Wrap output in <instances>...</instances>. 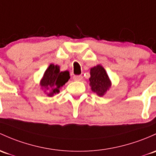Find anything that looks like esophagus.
<instances>
[{
	"label": "esophagus",
	"mask_w": 156,
	"mask_h": 156,
	"mask_svg": "<svg viewBox=\"0 0 156 156\" xmlns=\"http://www.w3.org/2000/svg\"><path fill=\"white\" fill-rule=\"evenodd\" d=\"M73 79L75 81H80V80L83 79V76H82L81 75H74V76H73Z\"/></svg>",
	"instance_id": "34e87169"
}]
</instances>
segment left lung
I'll list each match as a JSON object with an SVG mask.
<instances>
[{"instance_id":"obj_1","label":"left lung","mask_w":156,"mask_h":156,"mask_svg":"<svg viewBox=\"0 0 156 156\" xmlns=\"http://www.w3.org/2000/svg\"><path fill=\"white\" fill-rule=\"evenodd\" d=\"M90 75L89 85L91 91L99 97L104 96L112 86V82L104 68L100 65L93 67L90 70Z\"/></svg>"}]
</instances>
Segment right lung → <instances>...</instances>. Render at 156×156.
<instances>
[{
    "instance_id": "1",
    "label": "right lung",
    "mask_w": 156,
    "mask_h": 156,
    "mask_svg": "<svg viewBox=\"0 0 156 156\" xmlns=\"http://www.w3.org/2000/svg\"><path fill=\"white\" fill-rule=\"evenodd\" d=\"M70 79V73L68 71H60L58 65L51 64L40 81L41 90H44L48 97H53L59 93V89Z\"/></svg>"
}]
</instances>
